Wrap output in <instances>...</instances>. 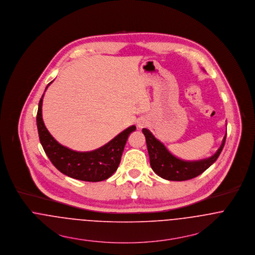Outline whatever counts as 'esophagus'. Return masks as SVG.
Masks as SVG:
<instances>
[{"label": "esophagus", "instance_id": "obj_1", "mask_svg": "<svg viewBox=\"0 0 255 255\" xmlns=\"http://www.w3.org/2000/svg\"><path fill=\"white\" fill-rule=\"evenodd\" d=\"M144 125H145V123H144V121H143V120H140V121H138V126H139L140 128H142Z\"/></svg>", "mask_w": 255, "mask_h": 255}]
</instances>
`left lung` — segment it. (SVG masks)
Instances as JSON below:
<instances>
[{"label": "left lung", "instance_id": "left-lung-1", "mask_svg": "<svg viewBox=\"0 0 255 255\" xmlns=\"http://www.w3.org/2000/svg\"><path fill=\"white\" fill-rule=\"evenodd\" d=\"M142 133L145 137L151 168L159 177L169 181H186L203 173L220 155L227 136L226 132L220 147L212 156L201 160L186 161L173 155L166 146L158 141L149 130L143 128Z\"/></svg>", "mask_w": 255, "mask_h": 255}]
</instances>
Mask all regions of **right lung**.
I'll return each mask as SVG.
<instances>
[{"instance_id":"add662e5","label":"right lung","mask_w":255,"mask_h":255,"mask_svg":"<svg viewBox=\"0 0 255 255\" xmlns=\"http://www.w3.org/2000/svg\"><path fill=\"white\" fill-rule=\"evenodd\" d=\"M43 97L38 107L37 128L41 144L54 166L68 177L86 182H100L110 178L118 168L125 143L136 126L128 127L95 150L75 151L57 142L46 128L42 118Z\"/></svg>"}]
</instances>
